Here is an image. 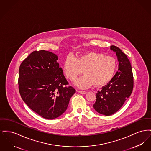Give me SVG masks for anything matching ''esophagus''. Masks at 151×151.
I'll return each mask as SVG.
<instances>
[{"label":"esophagus","mask_w":151,"mask_h":151,"mask_svg":"<svg viewBox=\"0 0 151 151\" xmlns=\"http://www.w3.org/2000/svg\"><path fill=\"white\" fill-rule=\"evenodd\" d=\"M79 93L81 94H86V91H78Z\"/></svg>","instance_id":"esophagus-1"}]
</instances>
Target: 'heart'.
Wrapping results in <instances>:
<instances>
[{"label":"heart","instance_id":"heart-1","mask_svg":"<svg viewBox=\"0 0 151 151\" xmlns=\"http://www.w3.org/2000/svg\"><path fill=\"white\" fill-rule=\"evenodd\" d=\"M117 61L115 58L104 54L89 52L76 58L68 56L63 65L66 78L73 81L83 72L84 73L75 81L80 88L94 86L96 87L106 84L113 78L116 69Z\"/></svg>","mask_w":151,"mask_h":151}]
</instances>
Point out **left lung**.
Instances as JSON below:
<instances>
[{
  "instance_id": "1",
  "label": "left lung",
  "mask_w": 151,
  "mask_h": 151,
  "mask_svg": "<svg viewBox=\"0 0 151 151\" xmlns=\"http://www.w3.org/2000/svg\"><path fill=\"white\" fill-rule=\"evenodd\" d=\"M111 50L115 52L119 62V69L108 84L96 93L93 105L98 113L110 116L118 111L131 95L133 88V76L131 63L127 55L115 45Z\"/></svg>"
}]
</instances>
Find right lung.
<instances>
[{
	"label": "right lung",
	"instance_id": "1",
	"mask_svg": "<svg viewBox=\"0 0 151 151\" xmlns=\"http://www.w3.org/2000/svg\"><path fill=\"white\" fill-rule=\"evenodd\" d=\"M58 56L45 50L30 53L19 70V91L24 103L34 112L52 120L66 111L70 98L76 92L67 86Z\"/></svg>",
	"mask_w": 151,
	"mask_h": 151
}]
</instances>
